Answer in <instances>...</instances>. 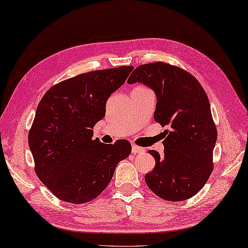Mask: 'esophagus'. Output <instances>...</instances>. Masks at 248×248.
<instances>
[{
  "instance_id": "obj_1",
  "label": "esophagus",
  "mask_w": 248,
  "mask_h": 248,
  "mask_svg": "<svg viewBox=\"0 0 248 248\" xmlns=\"http://www.w3.org/2000/svg\"><path fill=\"white\" fill-rule=\"evenodd\" d=\"M145 152V150L143 147H140V146H138V145H135V144H133L131 145V153L133 154H143Z\"/></svg>"
}]
</instances>
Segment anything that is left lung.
<instances>
[{
  "label": "left lung",
  "mask_w": 248,
  "mask_h": 248,
  "mask_svg": "<svg viewBox=\"0 0 248 248\" xmlns=\"http://www.w3.org/2000/svg\"><path fill=\"white\" fill-rule=\"evenodd\" d=\"M127 82H142L155 91L154 118L162 127H169L163 155L148 151L156 166L145 175L146 185L166 201L191 199L212 173L217 138L205 90L186 70L162 62L139 65Z\"/></svg>",
  "instance_id": "1"
}]
</instances>
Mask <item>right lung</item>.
I'll return each instance as SVG.
<instances>
[{
  "mask_svg": "<svg viewBox=\"0 0 248 248\" xmlns=\"http://www.w3.org/2000/svg\"><path fill=\"white\" fill-rule=\"evenodd\" d=\"M134 67L96 70L58 82L46 92L29 133L35 172L63 202L94 200L111 180L118 163L129 156L127 140L104 144L93 127L106 113V102Z\"/></svg>",
  "mask_w": 248,
  "mask_h": 248,
  "instance_id": "right-lung-1",
  "label": "right lung"
}]
</instances>
